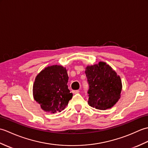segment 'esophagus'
<instances>
[{
    "mask_svg": "<svg viewBox=\"0 0 148 148\" xmlns=\"http://www.w3.org/2000/svg\"><path fill=\"white\" fill-rule=\"evenodd\" d=\"M79 92V90H72V93L76 94V93H78Z\"/></svg>",
    "mask_w": 148,
    "mask_h": 148,
    "instance_id": "1",
    "label": "esophagus"
}]
</instances>
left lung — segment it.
<instances>
[{
	"instance_id": "8db88e82",
	"label": "left lung",
	"mask_w": 148,
	"mask_h": 148,
	"mask_svg": "<svg viewBox=\"0 0 148 148\" xmlns=\"http://www.w3.org/2000/svg\"><path fill=\"white\" fill-rule=\"evenodd\" d=\"M85 74L89 84L88 104L97 109L111 108L120 99L121 78L106 63L88 65Z\"/></svg>"
}]
</instances>
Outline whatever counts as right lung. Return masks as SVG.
I'll use <instances>...</instances> for the list:
<instances>
[{
  "label": "right lung",
  "instance_id": "1",
  "mask_svg": "<svg viewBox=\"0 0 148 148\" xmlns=\"http://www.w3.org/2000/svg\"><path fill=\"white\" fill-rule=\"evenodd\" d=\"M68 74L62 65L48 66L36 76L33 85L34 100L45 111L61 112L72 97L68 89Z\"/></svg>",
  "mask_w": 148,
  "mask_h": 148
}]
</instances>
